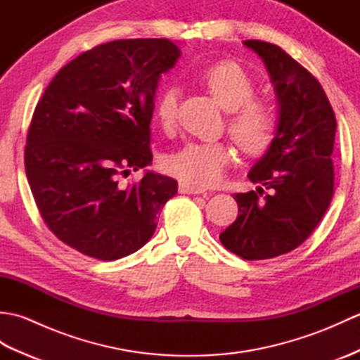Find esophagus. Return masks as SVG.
I'll use <instances>...</instances> for the list:
<instances>
[{
  "label": "esophagus",
  "mask_w": 360,
  "mask_h": 360,
  "mask_svg": "<svg viewBox=\"0 0 360 360\" xmlns=\"http://www.w3.org/2000/svg\"><path fill=\"white\" fill-rule=\"evenodd\" d=\"M179 192L187 193V195H200V193H204L205 190L201 187L190 186V184H187V182H179Z\"/></svg>",
  "instance_id": "obj_1"
}]
</instances>
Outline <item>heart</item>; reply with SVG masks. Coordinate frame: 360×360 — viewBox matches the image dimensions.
<instances>
[{
  "mask_svg": "<svg viewBox=\"0 0 360 360\" xmlns=\"http://www.w3.org/2000/svg\"><path fill=\"white\" fill-rule=\"evenodd\" d=\"M223 110L229 111L227 125L233 139L249 155H262L278 133V111L266 101L254 98L257 85L252 75L235 62H218L200 74ZM181 91L168 85L155 102V116L162 128H172L178 119ZM233 151L224 142H188L164 159L167 173L182 182L201 187L215 186L232 162Z\"/></svg>",
  "mask_w": 360,
  "mask_h": 360,
  "instance_id": "obj_1",
  "label": "heart"
}]
</instances>
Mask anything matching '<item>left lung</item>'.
<instances>
[{
    "label": "left lung",
    "mask_w": 360,
    "mask_h": 360,
    "mask_svg": "<svg viewBox=\"0 0 360 360\" xmlns=\"http://www.w3.org/2000/svg\"><path fill=\"white\" fill-rule=\"evenodd\" d=\"M263 60L278 101V133L249 172L257 192L235 193L238 217L219 235L244 259L274 258L314 232L334 193L338 122L319 80L277 44L246 40ZM263 188L270 193L263 195Z\"/></svg>",
    "instance_id": "obj_1"
}]
</instances>
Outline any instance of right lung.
I'll return each mask as SVG.
<instances>
[{
    "label": "right lung",
    "instance_id": "obj_1",
    "mask_svg": "<svg viewBox=\"0 0 360 360\" xmlns=\"http://www.w3.org/2000/svg\"><path fill=\"white\" fill-rule=\"evenodd\" d=\"M181 51L167 38L98 44L63 66L30 120L25 167L43 221L68 246L103 262L139 250L178 182L147 172L150 122L160 74Z\"/></svg>",
    "mask_w": 360,
    "mask_h": 360
}]
</instances>
